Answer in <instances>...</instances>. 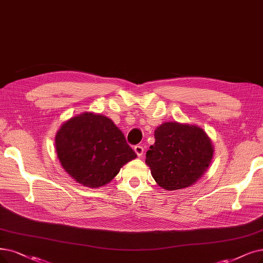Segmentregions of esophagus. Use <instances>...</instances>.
Instances as JSON below:
<instances>
[{"label":"esophagus","instance_id":"obj_1","mask_svg":"<svg viewBox=\"0 0 263 263\" xmlns=\"http://www.w3.org/2000/svg\"><path fill=\"white\" fill-rule=\"evenodd\" d=\"M134 150H135L136 154H137L138 156H142V155H143V152H144V148H143L142 145H135Z\"/></svg>","mask_w":263,"mask_h":263}]
</instances>
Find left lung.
Returning <instances> with one entry per match:
<instances>
[{
	"label": "left lung",
	"mask_w": 263,
	"mask_h": 263,
	"mask_svg": "<svg viewBox=\"0 0 263 263\" xmlns=\"http://www.w3.org/2000/svg\"><path fill=\"white\" fill-rule=\"evenodd\" d=\"M154 136L145 163L156 183L166 190L190 186L211 164L212 141L197 126L166 122L155 129Z\"/></svg>",
	"instance_id": "1"
}]
</instances>
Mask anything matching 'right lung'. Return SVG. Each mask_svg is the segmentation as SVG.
Segmentation results:
<instances>
[{"label": "right lung", "mask_w": 263, "mask_h": 263, "mask_svg": "<svg viewBox=\"0 0 263 263\" xmlns=\"http://www.w3.org/2000/svg\"><path fill=\"white\" fill-rule=\"evenodd\" d=\"M56 151L65 171L89 187L109 183L123 165L137 157L110 119L87 112L61 126Z\"/></svg>", "instance_id": "obj_1"}]
</instances>
